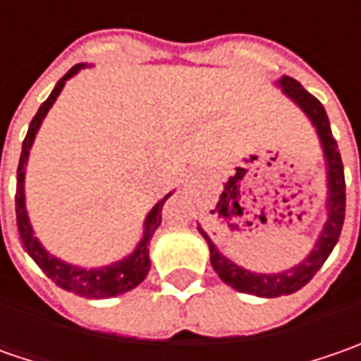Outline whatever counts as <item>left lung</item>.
Wrapping results in <instances>:
<instances>
[{
    "label": "left lung",
    "mask_w": 361,
    "mask_h": 361,
    "mask_svg": "<svg viewBox=\"0 0 361 361\" xmlns=\"http://www.w3.org/2000/svg\"><path fill=\"white\" fill-rule=\"evenodd\" d=\"M279 86L283 92L299 104V108L310 116L313 126L317 128L319 140L324 146V154H326L327 164V188H329V197H327V223L324 225V231L319 233V239L315 243L313 251L303 259L299 265L283 273H275V275H263V273H251V271L243 269L239 265H235L225 255L219 253L216 245L211 241V237L199 227V233L204 237V241L211 249V265L219 273V277L231 285L233 289L243 291V293H251L259 298H279V295H289L301 289L303 285L312 281V277L322 269V265L326 263L329 253L334 251L336 243L340 239L341 227H343V219H345V178H343V162H341L338 142L331 134L329 128V118L326 114V108L322 102L303 90V86L293 78L283 76L279 80Z\"/></svg>",
    "instance_id": "8db88e82"
}]
</instances>
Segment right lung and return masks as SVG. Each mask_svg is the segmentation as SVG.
<instances>
[{
	"mask_svg": "<svg viewBox=\"0 0 361 361\" xmlns=\"http://www.w3.org/2000/svg\"><path fill=\"white\" fill-rule=\"evenodd\" d=\"M82 68H86V63H76L74 68H70L60 78V82L51 90L48 100L39 106L37 114L30 122V128H27V134L23 138V146H21L20 164H18L16 219H18V231H20L21 243H23L25 251L30 253V257L37 263V267L44 271L54 283L60 285L66 291L76 293L80 298L106 299L116 298L120 293H126V291H130L136 285L145 281L146 273L150 269L148 245H150V239H152L154 231L159 229L160 221H162V207H164V202H166V199L171 195H166L162 201L157 202V207L148 213L145 223V237H142V241L138 243V247L134 249V253H130L126 259H122L118 263H112L108 267H102V269H80V267H74V265H68V263H63L60 259L49 255L48 251L39 245V241L35 239L32 225L27 221V213H25V201H23V169H25V162H27V157H30V148H32L35 132L39 128L42 120L48 114L51 104L56 102V98L60 96L66 80L72 78L74 74H78Z\"/></svg>",
	"mask_w": 361,
	"mask_h": 361,
	"instance_id": "right-lung-1",
	"label": "right lung"
}]
</instances>
